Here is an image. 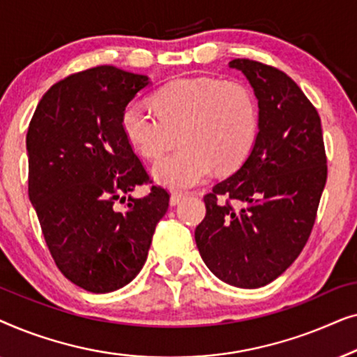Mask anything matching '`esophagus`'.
Returning a JSON list of instances; mask_svg holds the SVG:
<instances>
[{
  "mask_svg": "<svg viewBox=\"0 0 357 357\" xmlns=\"http://www.w3.org/2000/svg\"><path fill=\"white\" fill-rule=\"evenodd\" d=\"M185 198V193H178V192H174L170 195V206H175V204H178L182 199Z\"/></svg>",
  "mask_w": 357,
  "mask_h": 357,
  "instance_id": "1",
  "label": "esophagus"
}]
</instances>
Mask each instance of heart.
Returning <instances> with one entry per match:
<instances>
[{
	"label": "heart",
	"mask_w": 357,
	"mask_h": 357,
	"mask_svg": "<svg viewBox=\"0 0 357 357\" xmlns=\"http://www.w3.org/2000/svg\"><path fill=\"white\" fill-rule=\"evenodd\" d=\"M155 109L135 99L121 112V128L146 159H158L178 133L182 148L154 164L155 182L190 188L219 170H234L250 154L258 133L255 97L238 82L180 77L155 92Z\"/></svg>",
	"instance_id": "b5f03b06"
}]
</instances>
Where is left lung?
Masks as SVG:
<instances>
[{
    "instance_id": "1",
    "label": "left lung",
    "mask_w": 357,
    "mask_h": 357,
    "mask_svg": "<svg viewBox=\"0 0 357 357\" xmlns=\"http://www.w3.org/2000/svg\"><path fill=\"white\" fill-rule=\"evenodd\" d=\"M229 66L250 82L258 133L241 167L204 197L206 216L195 241L214 276L255 289L282 275L307 243L326 183V155L320 116L286 73L245 58Z\"/></svg>"
}]
</instances>
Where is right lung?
Segmentation results:
<instances>
[{
    "label": "right lung",
    "instance_id": "add662e5",
    "mask_svg": "<svg viewBox=\"0 0 357 357\" xmlns=\"http://www.w3.org/2000/svg\"><path fill=\"white\" fill-rule=\"evenodd\" d=\"M149 77L96 66L53 84L27 130L29 198L58 270L82 289L104 294L133 281L169 193L148 183L121 128V112ZM129 203L125 212L116 202Z\"/></svg>",
    "mask_w": 357,
    "mask_h": 357
}]
</instances>
